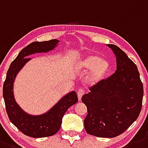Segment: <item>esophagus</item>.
<instances>
[{
    "instance_id": "obj_1",
    "label": "esophagus",
    "mask_w": 148,
    "mask_h": 148,
    "mask_svg": "<svg viewBox=\"0 0 148 148\" xmlns=\"http://www.w3.org/2000/svg\"><path fill=\"white\" fill-rule=\"evenodd\" d=\"M83 94H84V90H82V89H79V90H78V92H77L78 100L81 101V99H82V97L83 96Z\"/></svg>"
}]
</instances>
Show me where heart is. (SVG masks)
Returning a JSON list of instances; mask_svg holds the SVG:
<instances>
[{"instance_id": "1", "label": "heart", "mask_w": 148, "mask_h": 148, "mask_svg": "<svg viewBox=\"0 0 148 148\" xmlns=\"http://www.w3.org/2000/svg\"><path fill=\"white\" fill-rule=\"evenodd\" d=\"M75 67L81 73L88 71L85 81L89 86L99 85L106 79L110 70V62L107 59L100 58L92 52L86 53L79 57Z\"/></svg>"}]
</instances>
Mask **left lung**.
Masks as SVG:
<instances>
[{"instance_id": "left-lung-1", "label": "left lung", "mask_w": 148, "mask_h": 148, "mask_svg": "<svg viewBox=\"0 0 148 148\" xmlns=\"http://www.w3.org/2000/svg\"><path fill=\"white\" fill-rule=\"evenodd\" d=\"M115 54L116 70L110 77L90 88L82 101L88 114L84 127L90 135L113 138L120 135L139 116L143 85L136 66L118 46L107 45Z\"/></svg>"}]
</instances>
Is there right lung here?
Masks as SVG:
<instances>
[{
	"instance_id": "obj_1",
	"label": "right lung",
	"mask_w": 148,
	"mask_h": 148,
	"mask_svg": "<svg viewBox=\"0 0 148 148\" xmlns=\"http://www.w3.org/2000/svg\"><path fill=\"white\" fill-rule=\"evenodd\" d=\"M60 40H51L44 42H34L22 49L11 63L6 74L3 88L6 110L9 120L21 132L33 138H42L53 136L61 127L62 116L69 108L78 101L74 90L61 98L51 108L40 115H32L23 110L17 103L14 95V82L23 67L31 60L29 56L38 53H47L58 46Z\"/></svg>"
}]
</instances>
